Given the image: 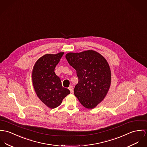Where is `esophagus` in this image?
Listing matches in <instances>:
<instances>
[{
  "label": "esophagus",
  "mask_w": 147,
  "mask_h": 147,
  "mask_svg": "<svg viewBox=\"0 0 147 147\" xmlns=\"http://www.w3.org/2000/svg\"><path fill=\"white\" fill-rule=\"evenodd\" d=\"M69 90H70V91L71 93H73V87L72 86H70L69 87Z\"/></svg>",
  "instance_id": "obj_1"
}]
</instances>
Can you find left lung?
I'll return each instance as SVG.
<instances>
[{"mask_svg": "<svg viewBox=\"0 0 147 147\" xmlns=\"http://www.w3.org/2000/svg\"><path fill=\"white\" fill-rule=\"evenodd\" d=\"M65 57L76 70L78 78L74 89L75 96L84 107L94 109L105 98L111 84V71L108 61L94 50L69 52Z\"/></svg>", "mask_w": 147, "mask_h": 147, "instance_id": "left-lung-1", "label": "left lung"}]
</instances>
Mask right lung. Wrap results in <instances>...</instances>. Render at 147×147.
<instances>
[{
    "instance_id": "obj_1",
    "label": "right lung",
    "mask_w": 147,
    "mask_h": 147,
    "mask_svg": "<svg viewBox=\"0 0 147 147\" xmlns=\"http://www.w3.org/2000/svg\"><path fill=\"white\" fill-rule=\"evenodd\" d=\"M46 54L35 63L32 71V82L39 98L49 108L59 107L70 92L62 86L60 78L55 73V68L64 55Z\"/></svg>"
}]
</instances>
